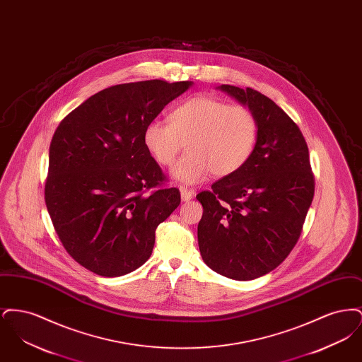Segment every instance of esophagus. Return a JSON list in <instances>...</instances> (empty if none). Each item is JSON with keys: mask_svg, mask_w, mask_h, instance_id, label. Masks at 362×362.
Listing matches in <instances>:
<instances>
[{"mask_svg": "<svg viewBox=\"0 0 362 362\" xmlns=\"http://www.w3.org/2000/svg\"><path fill=\"white\" fill-rule=\"evenodd\" d=\"M180 195H182V201H185V202H189V199H192L194 198V191L192 189H189L187 187H185V186H182L180 187Z\"/></svg>", "mask_w": 362, "mask_h": 362, "instance_id": "1", "label": "esophagus"}]
</instances>
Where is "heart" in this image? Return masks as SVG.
Wrapping results in <instances>:
<instances>
[{"label": "heart", "instance_id": "1", "mask_svg": "<svg viewBox=\"0 0 362 362\" xmlns=\"http://www.w3.org/2000/svg\"><path fill=\"white\" fill-rule=\"evenodd\" d=\"M168 122H149L142 134L144 146L158 165L170 167L185 144L187 152L171 173L186 185L202 182L210 173L225 177L240 171L258 141V121L250 108L210 96L179 104Z\"/></svg>", "mask_w": 362, "mask_h": 362}]
</instances>
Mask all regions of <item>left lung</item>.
Instances as JSON below:
<instances>
[{"label":"left lung","mask_w":362,"mask_h":362,"mask_svg":"<svg viewBox=\"0 0 362 362\" xmlns=\"http://www.w3.org/2000/svg\"><path fill=\"white\" fill-rule=\"evenodd\" d=\"M218 88L254 112L258 141L240 171L197 195L204 207L198 245L211 270L250 281L291 254L313 199L315 177L304 136L281 107L252 88Z\"/></svg>","instance_id":"8db88e82"}]
</instances>
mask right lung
Wrapping results in <instances>:
<instances>
[{
    "mask_svg": "<svg viewBox=\"0 0 362 362\" xmlns=\"http://www.w3.org/2000/svg\"><path fill=\"white\" fill-rule=\"evenodd\" d=\"M191 86L148 80L110 86L57 127L45 201L62 245L89 272H134L152 255L157 225L179 206V189L161 187L167 177L142 134Z\"/></svg>",
    "mask_w": 362,
    "mask_h": 362,
    "instance_id": "add662e5",
    "label": "right lung"
}]
</instances>
